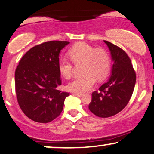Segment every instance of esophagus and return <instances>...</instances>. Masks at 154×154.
I'll use <instances>...</instances> for the list:
<instances>
[{
	"mask_svg": "<svg viewBox=\"0 0 154 154\" xmlns=\"http://www.w3.org/2000/svg\"><path fill=\"white\" fill-rule=\"evenodd\" d=\"M73 94H75V96L79 97H82V95H83V94H82V93H76V92H74V93H73Z\"/></svg>",
	"mask_w": 154,
	"mask_h": 154,
	"instance_id": "esophagus-1",
	"label": "esophagus"
}]
</instances>
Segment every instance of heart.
<instances>
[{"instance_id":"b5f03b06","label":"heart","mask_w":154,"mask_h":154,"mask_svg":"<svg viewBox=\"0 0 154 154\" xmlns=\"http://www.w3.org/2000/svg\"><path fill=\"white\" fill-rule=\"evenodd\" d=\"M68 54L75 65L83 64L82 74L85 75L68 83L67 87L69 91L85 92L94 86L97 79L102 80L109 72L111 60L106 50L95 49L85 42H79L69 49ZM58 69L66 79L72 76V65L66 58L59 60Z\"/></svg>"}]
</instances>
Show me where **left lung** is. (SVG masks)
<instances>
[{
	"label": "left lung",
	"mask_w": 154,
	"mask_h": 154,
	"mask_svg": "<svg viewBox=\"0 0 154 154\" xmlns=\"http://www.w3.org/2000/svg\"><path fill=\"white\" fill-rule=\"evenodd\" d=\"M113 62L110 77L100 87V92L92 93L89 105L91 113L106 118L120 112L129 102L136 84V73L131 60L125 52L115 45L104 40Z\"/></svg>",
	"instance_id": "obj_1"
}]
</instances>
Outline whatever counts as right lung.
<instances>
[{
  "label": "right lung",
  "mask_w": 154,
  "mask_h": 154,
  "mask_svg": "<svg viewBox=\"0 0 154 154\" xmlns=\"http://www.w3.org/2000/svg\"><path fill=\"white\" fill-rule=\"evenodd\" d=\"M69 43L45 42L31 48L19 62L15 73L17 102L32 121L48 123L63 111L69 93L57 89L62 83L58 61L61 50Z\"/></svg>",
  "instance_id": "1"
}]
</instances>
